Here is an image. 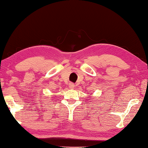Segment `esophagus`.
Wrapping results in <instances>:
<instances>
[{"instance_id":"1","label":"esophagus","mask_w":148,"mask_h":148,"mask_svg":"<svg viewBox=\"0 0 148 148\" xmlns=\"http://www.w3.org/2000/svg\"><path fill=\"white\" fill-rule=\"evenodd\" d=\"M74 84H72V83H71V84H69V87L71 89H73L74 87Z\"/></svg>"}]
</instances>
